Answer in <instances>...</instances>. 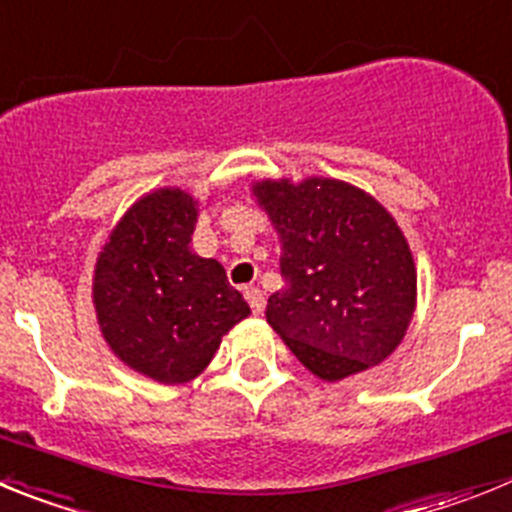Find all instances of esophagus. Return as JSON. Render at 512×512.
Here are the masks:
<instances>
[{
    "label": "esophagus",
    "mask_w": 512,
    "mask_h": 512,
    "mask_svg": "<svg viewBox=\"0 0 512 512\" xmlns=\"http://www.w3.org/2000/svg\"><path fill=\"white\" fill-rule=\"evenodd\" d=\"M245 298H247V303H250V308L255 313L265 311V293H262V290L257 288V285H247V288H245Z\"/></svg>",
    "instance_id": "1"
}]
</instances>
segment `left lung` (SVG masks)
Returning <instances> with one entry per match:
<instances>
[{"label":"left lung","mask_w":512,"mask_h":512,"mask_svg":"<svg viewBox=\"0 0 512 512\" xmlns=\"http://www.w3.org/2000/svg\"><path fill=\"white\" fill-rule=\"evenodd\" d=\"M280 237L285 288L267 298V324L321 380L380 365L416 311V265L388 209L334 178L252 186Z\"/></svg>","instance_id":"8db88e82"}]
</instances>
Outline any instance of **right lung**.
<instances>
[{"label":"right lung","instance_id":"add662e5","mask_svg":"<svg viewBox=\"0 0 512 512\" xmlns=\"http://www.w3.org/2000/svg\"><path fill=\"white\" fill-rule=\"evenodd\" d=\"M199 201L181 188L147 193L99 252L94 306L101 334L124 365L163 385L206 370L222 336L250 316L222 262L191 250Z\"/></svg>","mask_w":512,"mask_h":512}]
</instances>
